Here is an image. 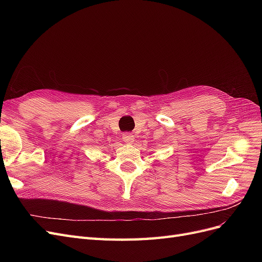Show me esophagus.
Wrapping results in <instances>:
<instances>
[{"instance_id": "obj_1", "label": "esophagus", "mask_w": 262, "mask_h": 262, "mask_svg": "<svg viewBox=\"0 0 262 262\" xmlns=\"http://www.w3.org/2000/svg\"><path fill=\"white\" fill-rule=\"evenodd\" d=\"M122 138H123V141L125 142L126 144H132L133 142H134V136L132 133H124L123 136H122Z\"/></svg>"}]
</instances>
